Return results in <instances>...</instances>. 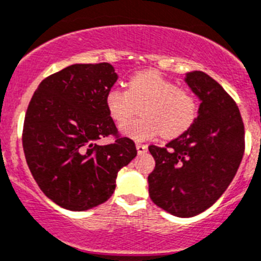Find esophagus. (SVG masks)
I'll return each mask as SVG.
<instances>
[{
  "label": "esophagus",
  "mask_w": 261,
  "mask_h": 261,
  "mask_svg": "<svg viewBox=\"0 0 261 261\" xmlns=\"http://www.w3.org/2000/svg\"><path fill=\"white\" fill-rule=\"evenodd\" d=\"M136 149H138V153H144V152H147L148 145L142 144V143H136Z\"/></svg>",
  "instance_id": "34e87169"
}]
</instances>
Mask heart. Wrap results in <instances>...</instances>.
Returning a JSON list of instances; mask_svg holds the SVG:
<instances>
[{"label":"heart","instance_id":"b5f03b06","mask_svg":"<svg viewBox=\"0 0 261 261\" xmlns=\"http://www.w3.org/2000/svg\"><path fill=\"white\" fill-rule=\"evenodd\" d=\"M142 105V116L126 122ZM108 113L122 133L136 140L153 138L161 131L164 138H177L190 130L198 118L199 104L191 91L179 88L156 70L136 72L128 79L127 90L114 86L105 95Z\"/></svg>","mask_w":261,"mask_h":261}]
</instances>
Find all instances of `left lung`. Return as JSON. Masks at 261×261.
<instances>
[{
  "label": "left lung",
  "instance_id": "8db88e82",
  "mask_svg": "<svg viewBox=\"0 0 261 261\" xmlns=\"http://www.w3.org/2000/svg\"><path fill=\"white\" fill-rule=\"evenodd\" d=\"M200 98L198 118L165 147L149 145L153 171L149 196L178 217H192L216 203L233 180L245 153V125L231 96L203 71L186 76Z\"/></svg>",
  "mask_w": 261,
  "mask_h": 261
}]
</instances>
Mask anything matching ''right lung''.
I'll list each match as a JSON object with an SVG mask.
<instances>
[{
    "label": "right lung",
    "mask_w": 261,
    "mask_h": 261,
    "mask_svg": "<svg viewBox=\"0 0 261 261\" xmlns=\"http://www.w3.org/2000/svg\"><path fill=\"white\" fill-rule=\"evenodd\" d=\"M118 79L108 62L76 63L49 75L28 104L23 151L40 190L62 208L87 211L113 195L121 168L136 156L118 134L105 95ZM113 136L115 142L97 140Z\"/></svg>",
    "instance_id": "1"
}]
</instances>
